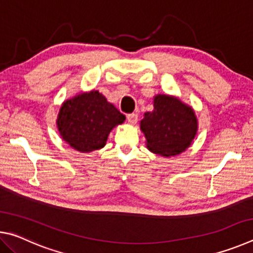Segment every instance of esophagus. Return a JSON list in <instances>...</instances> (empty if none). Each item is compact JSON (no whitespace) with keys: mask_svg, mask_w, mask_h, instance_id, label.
<instances>
[{"mask_svg":"<svg viewBox=\"0 0 253 253\" xmlns=\"http://www.w3.org/2000/svg\"><path fill=\"white\" fill-rule=\"evenodd\" d=\"M138 121V115L137 114H129L127 115V122L130 125H135V124Z\"/></svg>","mask_w":253,"mask_h":253,"instance_id":"34e87169","label":"esophagus"}]
</instances>
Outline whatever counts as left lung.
Returning a JSON list of instances; mask_svg holds the SVG:
<instances>
[{
    "mask_svg": "<svg viewBox=\"0 0 253 253\" xmlns=\"http://www.w3.org/2000/svg\"><path fill=\"white\" fill-rule=\"evenodd\" d=\"M140 129L152 153L175 156L190 146L198 131V119L190 106L169 95L154 97V110L145 113Z\"/></svg>",
    "mask_w": 253,
    "mask_h": 253,
    "instance_id": "left-lung-1",
    "label": "left lung"
}]
</instances>
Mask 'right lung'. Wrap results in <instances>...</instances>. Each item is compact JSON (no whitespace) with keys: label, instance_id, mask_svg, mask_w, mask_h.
<instances>
[{"label":"right lung","instance_id":"right-lung-1","mask_svg":"<svg viewBox=\"0 0 253 253\" xmlns=\"http://www.w3.org/2000/svg\"><path fill=\"white\" fill-rule=\"evenodd\" d=\"M125 119V115L105 96L91 90L63 102L57 126L63 140L72 148L89 153L104 147L111 129Z\"/></svg>","mask_w":253,"mask_h":253}]
</instances>
